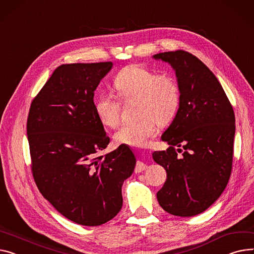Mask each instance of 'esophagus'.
<instances>
[{"label":"esophagus","instance_id":"1","mask_svg":"<svg viewBox=\"0 0 254 254\" xmlns=\"http://www.w3.org/2000/svg\"><path fill=\"white\" fill-rule=\"evenodd\" d=\"M147 168V165L143 162H138L136 164V167H134V173L136 174H139V173H142L143 171H145Z\"/></svg>","mask_w":254,"mask_h":254}]
</instances>
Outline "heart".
<instances>
[{
  "mask_svg": "<svg viewBox=\"0 0 254 254\" xmlns=\"http://www.w3.org/2000/svg\"><path fill=\"white\" fill-rule=\"evenodd\" d=\"M113 86L124 102L134 101V112L138 115L133 122L124 124L116 130L114 140L117 144L145 146L157 132L156 121L160 125L170 122L180 104L177 81L140 64L126 66L116 74ZM119 99L105 93L96 98L95 111L103 126L114 127L120 123L123 104Z\"/></svg>",
  "mask_w": 254,
  "mask_h": 254,
  "instance_id": "obj_1",
  "label": "heart"
}]
</instances>
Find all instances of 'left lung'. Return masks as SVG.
Here are the masks:
<instances>
[{"mask_svg": "<svg viewBox=\"0 0 254 254\" xmlns=\"http://www.w3.org/2000/svg\"><path fill=\"white\" fill-rule=\"evenodd\" d=\"M176 70L180 107L161 140L170 147L153 159L166 171L159 205L177 216L206 210L221 196L232 173L235 113L208 67L183 50L155 54Z\"/></svg>", "mask_w": 254, "mask_h": 254, "instance_id": "1", "label": "left lung"}]
</instances>
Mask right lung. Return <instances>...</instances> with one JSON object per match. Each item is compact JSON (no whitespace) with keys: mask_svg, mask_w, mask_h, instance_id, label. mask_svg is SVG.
Wrapping results in <instances>:
<instances>
[{"mask_svg":"<svg viewBox=\"0 0 254 254\" xmlns=\"http://www.w3.org/2000/svg\"><path fill=\"white\" fill-rule=\"evenodd\" d=\"M112 62L62 64L32 100L27 117L37 187L69 221L95 227L123 206L122 187L136 157L127 145L98 155L110 142L95 111L94 92Z\"/></svg>","mask_w":254,"mask_h":254,"instance_id":"right-lung-1","label":"right lung"}]
</instances>
